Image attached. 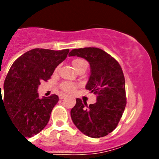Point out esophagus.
Here are the masks:
<instances>
[{"instance_id":"esophagus-1","label":"esophagus","mask_w":159,"mask_h":159,"mask_svg":"<svg viewBox=\"0 0 159 159\" xmlns=\"http://www.w3.org/2000/svg\"><path fill=\"white\" fill-rule=\"evenodd\" d=\"M67 97V96H66V95H64V94H61V95H59V99L60 100H62V99H64L65 97Z\"/></svg>"}]
</instances>
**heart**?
Instances as JSON below:
<instances>
[{"mask_svg": "<svg viewBox=\"0 0 159 159\" xmlns=\"http://www.w3.org/2000/svg\"><path fill=\"white\" fill-rule=\"evenodd\" d=\"M72 64L75 69L77 70L79 67H82V65L87 64V62L86 60L80 58V57H77V58H74V59L72 60ZM57 69H58V67L56 68V71H57ZM59 87L63 92H67V93H72L75 91V89H76L77 85L71 82H62L60 84Z\"/></svg>", "mask_w": 159, "mask_h": 159, "instance_id": "1", "label": "heart"}]
</instances>
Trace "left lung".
Returning a JSON list of instances; mask_svg holds the SVG:
<instances>
[{
  "label": "left lung",
  "instance_id": "1",
  "mask_svg": "<svg viewBox=\"0 0 159 159\" xmlns=\"http://www.w3.org/2000/svg\"><path fill=\"white\" fill-rule=\"evenodd\" d=\"M69 56L87 60L91 76L86 86L97 95V102L87 106L77 98L71 117L77 128L92 138L107 135L116 128L126 106L125 82L120 65L98 48H74Z\"/></svg>",
  "mask_w": 159,
  "mask_h": 159
}]
</instances>
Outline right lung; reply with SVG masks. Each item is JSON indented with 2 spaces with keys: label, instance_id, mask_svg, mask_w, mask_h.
<instances>
[{
  "label": "right lung",
  "instance_id": "right-lung-1",
  "mask_svg": "<svg viewBox=\"0 0 159 159\" xmlns=\"http://www.w3.org/2000/svg\"><path fill=\"white\" fill-rule=\"evenodd\" d=\"M68 52L67 48H34L19 57L9 70L4 82L3 104L11 122L27 138L39 133L49 120L58 97L53 94L40 98L39 85L50 78Z\"/></svg>",
  "mask_w": 159,
  "mask_h": 159
}]
</instances>
